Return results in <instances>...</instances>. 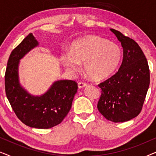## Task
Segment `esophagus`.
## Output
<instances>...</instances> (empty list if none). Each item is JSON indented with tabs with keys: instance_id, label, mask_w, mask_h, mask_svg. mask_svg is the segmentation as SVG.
Masks as SVG:
<instances>
[{
	"instance_id": "34e87169",
	"label": "esophagus",
	"mask_w": 156,
	"mask_h": 156,
	"mask_svg": "<svg viewBox=\"0 0 156 156\" xmlns=\"http://www.w3.org/2000/svg\"><path fill=\"white\" fill-rule=\"evenodd\" d=\"M87 86V83L84 82H80L78 83V87L80 89L83 88V87Z\"/></svg>"
}]
</instances>
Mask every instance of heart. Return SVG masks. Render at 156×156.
<instances>
[{
  "label": "heart",
  "instance_id": "heart-1",
  "mask_svg": "<svg viewBox=\"0 0 156 156\" xmlns=\"http://www.w3.org/2000/svg\"><path fill=\"white\" fill-rule=\"evenodd\" d=\"M121 58L120 47L99 36L89 35L74 42L69 51L61 52L59 59L66 69L76 72L84 62V71L94 80L109 76Z\"/></svg>",
  "mask_w": 156,
  "mask_h": 156
}]
</instances>
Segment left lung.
<instances>
[{"mask_svg": "<svg viewBox=\"0 0 156 156\" xmlns=\"http://www.w3.org/2000/svg\"><path fill=\"white\" fill-rule=\"evenodd\" d=\"M110 30L121 42L123 57L118 72L98 85L101 94L97 108L107 120L125 122L141 112L150 84V70L137 42L118 30Z\"/></svg>", "mask_w": 156, "mask_h": 156, "instance_id": "8db88e82", "label": "left lung"}]
</instances>
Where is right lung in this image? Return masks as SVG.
<instances>
[{
	"label": "right lung",
	"instance_id": "1",
	"mask_svg": "<svg viewBox=\"0 0 156 156\" xmlns=\"http://www.w3.org/2000/svg\"><path fill=\"white\" fill-rule=\"evenodd\" d=\"M39 43L30 33L10 54L5 74V94L15 114L27 126L47 129L60 123L72 107L77 83L58 80L41 96L27 92L19 82L20 60Z\"/></svg>",
	"mask_w": 156,
	"mask_h": 156
}]
</instances>
